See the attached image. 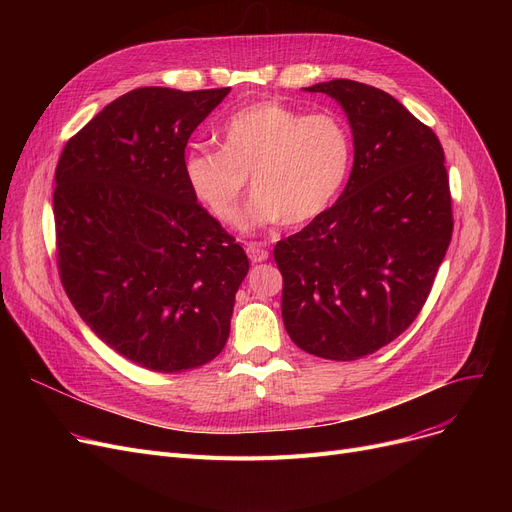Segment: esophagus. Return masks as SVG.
I'll list each match as a JSON object with an SVG mask.
<instances>
[{
    "label": "esophagus",
    "instance_id": "34e87169",
    "mask_svg": "<svg viewBox=\"0 0 512 512\" xmlns=\"http://www.w3.org/2000/svg\"><path fill=\"white\" fill-rule=\"evenodd\" d=\"M247 255H249L251 263H261V261H265L267 257H270V253H267L261 245H257V242H249V245H247Z\"/></svg>",
    "mask_w": 512,
    "mask_h": 512
}]
</instances>
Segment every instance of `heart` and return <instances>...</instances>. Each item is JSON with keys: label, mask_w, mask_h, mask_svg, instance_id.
<instances>
[{"label": "heart", "mask_w": 512, "mask_h": 512, "mask_svg": "<svg viewBox=\"0 0 512 512\" xmlns=\"http://www.w3.org/2000/svg\"><path fill=\"white\" fill-rule=\"evenodd\" d=\"M351 164V139L330 112L303 114L278 101L236 112L222 128V149L195 147L184 176L197 201L222 224H236L249 176L247 230L301 226L324 211Z\"/></svg>", "instance_id": "b5f03b06"}]
</instances>
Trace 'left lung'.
<instances>
[{"label":"left lung","mask_w":512,"mask_h":512,"mask_svg":"<svg viewBox=\"0 0 512 512\" xmlns=\"http://www.w3.org/2000/svg\"><path fill=\"white\" fill-rule=\"evenodd\" d=\"M355 159L338 201L280 240L282 319L292 342L332 361L371 355L405 332L432 290L452 236L444 149L392 95L336 78Z\"/></svg>","instance_id":"obj_1"}]
</instances>
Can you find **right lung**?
I'll use <instances>...</instances> for the list:
<instances>
[{
  "label": "right lung",
  "mask_w": 512,
  "mask_h": 512,
  "mask_svg": "<svg viewBox=\"0 0 512 512\" xmlns=\"http://www.w3.org/2000/svg\"><path fill=\"white\" fill-rule=\"evenodd\" d=\"M228 93L134 89L74 134L56 168L64 290L99 340L151 371L222 353L249 272L184 176L188 139Z\"/></svg>",
  "instance_id": "right-lung-1"
}]
</instances>
